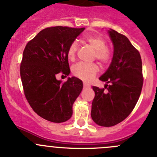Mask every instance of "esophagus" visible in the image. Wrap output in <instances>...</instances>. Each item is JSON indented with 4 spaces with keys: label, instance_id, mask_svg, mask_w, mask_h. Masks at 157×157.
I'll return each instance as SVG.
<instances>
[{
    "label": "esophagus",
    "instance_id": "esophagus-1",
    "mask_svg": "<svg viewBox=\"0 0 157 157\" xmlns=\"http://www.w3.org/2000/svg\"><path fill=\"white\" fill-rule=\"evenodd\" d=\"M84 88H90V85H89V84L84 83Z\"/></svg>",
    "mask_w": 157,
    "mask_h": 157
}]
</instances>
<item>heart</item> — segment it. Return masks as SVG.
Returning a JSON list of instances; mask_svg holds the SVG:
<instances>
[{
	"label": "heart",
	"mask_w": 157,
	"mask_h": 157,
	"mask_svg": "<svg viewBox=\"0 0 157 157\" xmlns=\"http://www.w3.org/2000/svg\"><path fill=\"white\" fill-rule=\"evenodd\" d=\"M84 41L95 51L94 58L98 60L102 65H107L112 61L113 53L107 47V42L99 35H88L84 38ZM78 46L76 42L69 44L67 49V57L70 61H74L77 54ZM99 71L96 64H84L79 62L72 67V73L75 77L88 82L94 78Z\"/></svg>",
	"instance_id": "heart-1"
}]
</instances>
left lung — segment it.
<instances>
[{
    "mask_svg": "<svg viewBox=\"0 0 157 157\" xmlns=\"http://www.w3.org/2000/svg\"><path fill=\"white\" fill-rule=\"evenodd\" d=\"M109 35L114 44V55L108 69L99 77L109 84L104 88L93 86L95 97L91 112L94 122L105 127L114 126L129 116L140 97L144 80L138 50L116 31L111 29Z\"/></svg>",
    "mask_w": 157,
    "mask_h": 157,
    "instance_id": "obj_1",
    "label": "left lung"
}]
</instances>
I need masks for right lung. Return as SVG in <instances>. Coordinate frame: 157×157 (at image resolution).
Instances as JSON below:
<instances>
[{
    "label": "right lung",
    "instance_id": "1",
    "mask_svg": "<svg viewBox=\"0 0 157 157\" xmlns=\"http://www.w3.org/2000/svg\"><path fill=\"white\" fill-rule=\"evenodd\" d=\"M84 30L69 27L46 28L26 45L20 63V77L28 103L38 115L52 122H64L73 114V104L82 91V80L59 74L70 73L69 44Z\"/></svg>",
    "mask_w": 157,
    "mask_h": 157
}]
</instances>
